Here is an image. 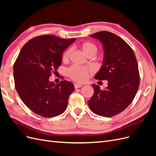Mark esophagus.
Returning <instances> with one entry per match:
<instances>
[{"mask_svg": "<svg viewBox=\"0 0 156 156\" xmlns=\"http://www.w3.org/2000/svg\"><path fill=\"white\" fill-rule=\"evenodd\" d=\"M74 87L75 88H81L83 87L82 84H77V83H75L74 84Z\"/></svg>", "mask_w": 156, "mask_h": 156, "instance_id": "1", "label": "esophagus"}]
</instances>
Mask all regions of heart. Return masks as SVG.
Listing matches in <instances>:
<instances>
[{
	"instance_id": "obj_1",
	"label": "heart",
	"mask_w": 156,
	"mask_h": 156,
	"mask_svg": "<svg viewBox=\"0 0 156 156\" xmlns=\"http://www.w3.org/2000/svg\"><path fill=\"white\" fill-rule=\"evenodd\" d=\"M81 49L84 53V54L88 55L90 53H96L97 52V47L91 42L87 41L84 42L81 45ZM71 53H72V49H68L66 50L62 55V60L64 61H66L69 59ZM92 71L81 66H73L68 69V76L72 79L74 81L83 83L86 81L88 77V75L91 73Z\"/></svg>"
}]
</instances>
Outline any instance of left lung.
<instances>
[{"label":"left lung","mask_w":156,"mask_h":156,"mask_svg":"<svg viewBox=\"0 0 156 156\" xmlns=\"http://www.w3.org/2000/svg\"><path fill=\"white\" fill-rule=\"evenodd\" d=\"M103 45V64L94 78L107 80L108 86L101 90L92 84L94 93L88 105L96 115L111 117L128 107L135 96L140 76L133 51L121 37L113 33L101 31L90 35Z\"/></svg>","instance_id":"obj_1"}]
</instances>
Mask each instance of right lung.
<instances>
[{"label": "right lung", "instance_id": "add662e5", "mask_svg": "<svg viewBox=\"0 0 156 156\" xmlns=\"http://www.w3.org/2000/svg\"><path fill=\"white\" fill-rule=\"evenodd\" d=\"M75 40L41 35L21 49L13 66L15 87L23 102L36 114L51 118L66 109L73 84L66 80L55 84L49 78L61 65L63 52Z\"/></svg>", "mask_w": 156, "mask_h": 156}]
</instances>
